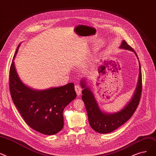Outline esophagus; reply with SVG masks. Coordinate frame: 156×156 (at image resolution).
Wrapping results in <instances>:
<instances>
[{"label":"esophagus","instance_id":"obj_1","mask_svg":"<svg viewBox=\"0 0 156 156\" xmlns=\"http://www.w3.org/2000/svg\"><path fill=\"white\" fill-rule=\"evenodd\" d=\"M75 90L76 91V93L78 96H79L81 94V91H82V88H81L79 84H77L75 86Z\"/></svg>","mask_w":156,"mask_h":156}]
</instances>
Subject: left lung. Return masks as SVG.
Wrapping results in <instances>:
<instances>
[{
  "label": "left lung",
  "instance_id": "1",
  "mask_svg": "<svg viewBox=\"0 0 156 156\" xmlns=\"http://www.w3.org/2000/svg\"><path fill=\"white\" fill-rule=\"evenodd\" d=\"M120 48L134 52L138 58L136 52L125 41H122ZM139 66V79L135 94L128 105L117 113L108 114L103 112L99 108L92 91L88 87H86L85 81L81 80L80 84L84 88L82 91V99L87 110L89 122L95 131L103 134L112 132L127 122L134 114L139 104L142 89V71L140 63Z\"/></svg>",
  "mask_w": 156,
  "mask_h": 156
}]
</instances>
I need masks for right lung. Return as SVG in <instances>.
Masks as SVG:
<instances>
[{
	"instance_id": "1",
	"label": "right lung",
	"mask_w": 156,
	"mask_h": 156,
	"mask_svg": "<svg viewBox=\"0 0 156 156\" xmlns=\"http://www.w3.org/2000/svg\"><path fill=\"white\" fill-rule=\"evenodd\" d=\"M19 46L20 44L14 58ZM9 90L25 122L35 131L48 135L56 134L62 129L63 110L77 96L73 83L43 91L29 88L19 78L14 60L9 70Z\"/></svg>"
}]
</instances>
